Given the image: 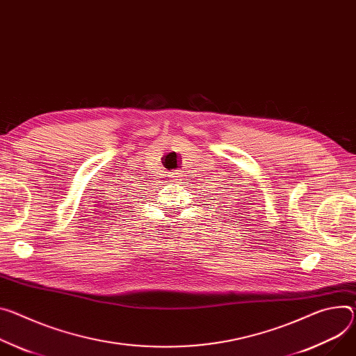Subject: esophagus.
Listing matches in <instances>:
<instances>
[{"label": "esophagus", "instance_id": "esophagus-1", "mask_svg": "<svg viewBox=\"0 0 356 356\" xmlns=\"http://www.w3.org/2000/svg\"><path fill=\"white\" fill-rule=\"evenodd\" d=\"M170 177H176V179H179V177H181V172L180 170H176V172H173L172 173V176Z\"/></svg>", "mask_w": 356, "mask_h": 356}]
</instances>
